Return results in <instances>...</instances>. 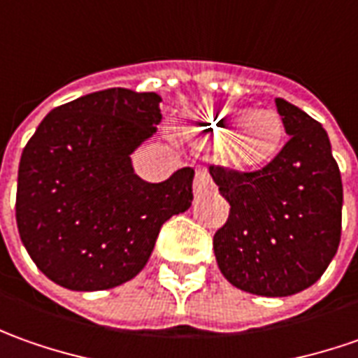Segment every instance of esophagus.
Returning a JSON list of instances; mask_svg holds the SVG:
<instances>
[{"instance_id":"34e87169","label":"esophagus","mask_w":358,"mask_h":358,"mask_svg":"<svg viewBox=\"0 0 358 358\" xmlns=\"http://www.w3.org/2000/svg\"><path fill=\"white\" fill-rule=\"evenodd\" d=\"M214 190V182H212V176H210V170L208 168L200 166L196 170V180H194V194L200 198V196H206L210 192Z\"/></svg>"}]
</instances>
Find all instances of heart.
Listing matches in <instances>:
<instances>
[{"instance_id": "heart-1", "label": "heart", "mask_w": 358, "mask_h": 358, "mask_svg": "<svg viewBox=\"0 0 358 358\" xmlns=\"http://www.w3.org/2000/svg\"><path fill=\"white\" fill-rule=\"evenodd\" d=\"M196 130H202L214 141H224L229 160L243 168L267 164L281 150L285 136L283 120L275 113H250L241 108H224L200 118Z\"/></svg>"}]
</instances>
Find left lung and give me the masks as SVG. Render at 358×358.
I'll return each instance as SVG.
<instances>
[{"label":"left lung","instance_id":"1","mask_svg":"<svg viewBox=\"0 0 358 358\" xmlns=\"http://www.w3.org/2000/svg\"><path fill=\"white\" fill-rule=\"evenodd\" d=\"M289 141L262 170L210 166L229 202L214 236L217 267L234 287L287 297L311 287L341 241L343 182L325 129L299 106L275 99Z\"/></svg>","mask_w":358,"mask_h":358}]
</instances>
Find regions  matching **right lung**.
<instances>
[{
  "instance_id": "add662e5",
  "label": "right lung",
  "mask_w": 358,
  "mask_h": 358,
  "mask_svg": "<svg viewBox=\"0 0 358 358\" xmlns=\"http://www.w3.org/2000/svg\"><path fill=\"white\" fill-rule=\"evenodd\" d=\"M156 93L106 89L53 108L23 148L19 238L57 285L103 291L138 275L162 224L190 208L192 168L150 184L130 155L156 132Z\"/></svg>"
}]
</instances>
